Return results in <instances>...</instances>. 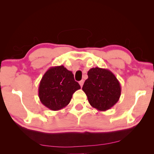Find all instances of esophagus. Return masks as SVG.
<instances>
[{
	"mask_svg": "<svg viewBox=\"0 0 154 154\" xmlns=\"http://www.w3.org/2000/svg\"><path fill=\"white\" fill-rule=\"evenodd\" d=\"M83 83H84V81H83V80H81V81H79V85H80V86H81V87H83Z\"/></svg>",
	"mask_w": 154,
	"mask_h": 154,
	"instance_id": "34e87169",
	"label": "esophagus"
}]
</instances>
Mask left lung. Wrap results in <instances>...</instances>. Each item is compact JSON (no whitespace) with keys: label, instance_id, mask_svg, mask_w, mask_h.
<instances>
[{"label":"left lung","instance_id":"obj_1","mask_svg":"<svg viewBox=\"0 0 154 154\" xmlns=\"http://www.w3.org/2000/svg\"><path fill=\"white\" fill-rule=\"evenodd\" d=\"M87 75L88 79L85 81L82 89L89 103L100 111L110 109L120 99L121 86L119 80L107 69L91 68Z\"/></svg>","mask_w":154,"mask_h":154}]
</instances>
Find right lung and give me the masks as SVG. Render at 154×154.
I'll return each instance as SVG.
<instances>
[{
  "instance_id": "add662e5",
  "label": "right lung",
  "mask_w": 154,
  "mask_h": 154,
  "mask_svg": "<svg viewBox=\"0 0 154 154\" xmlns=\"http://www.w3.org/2000/svg\"><path fill=\"white\" fill-rule=\"evenodd\" d=\"M80 89L73 73L63 65L51 67L42 78L38 96L45 106L51 110H59L70 103L73 94Z\"/></svg>"
}]
</instances>
